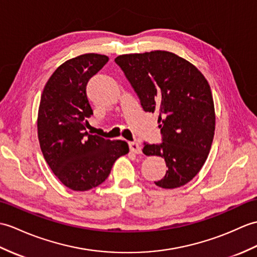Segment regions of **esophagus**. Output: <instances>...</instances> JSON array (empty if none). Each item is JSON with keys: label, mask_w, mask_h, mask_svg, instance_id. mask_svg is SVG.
I'll return each instance as SVG.
<instances>
[{"label": "esophagus", "mask_w": 257, "mask_h": 257, "mask_svg": "<svg viewBox=\"0 0 257 257\" xmlns=\"http://www.w3.org/2000/svg\"><path fill=\"white\" fill-rule=\"evenodd\" d=\"M129 149H130L131 152L136 153V154H140L142 152L141 147L136 142H129Z\"/></svg>", "instance_id": "34e87169"}]
</instances>
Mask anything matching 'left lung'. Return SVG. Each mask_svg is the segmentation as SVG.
I'll return each instance as SVG.
<instances>
[{"instance_id": "1", "label": "left lung", "mask_w": 257, "mask_h": 257, "mask_svg": "<svg viewBox=\"0 0 257 257\" xmlns=\"http://www.w3.org/2000/svg\"><path fill=\"white\" fill-rule=\"evenodd\" d=\"M115 62L138 95L142 108L159 112L162 143H145L146 156L164 158L168 171L156 183L172 189L198 174L209 154L216 126L211 89L194 64L169 51L121 55Z\"/></svg>"}]
</instances>
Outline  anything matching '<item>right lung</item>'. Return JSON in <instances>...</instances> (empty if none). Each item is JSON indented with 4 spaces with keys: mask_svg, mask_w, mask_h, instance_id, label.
<instances>
[{
    "mask_svg": "<svg viewBox=\"0 0 257 257\" xmlns=\"http://www.w3.org/2000/svg\"><path fill=\"white\" fill-rule=\"evenodd\" d=\"M108 57L85 53L65 61L41 94L37 129L46 162L68 188L85 192L108 177L115 161L129 152L122 140H106L86 131L93 115L86 96L88 80Z\"/></svg>",
    "mask_w": 257,
    "mask_h": 257,
    "instance_id": "right-lung-1",
    "label": "right lung"
}]
</instances>
